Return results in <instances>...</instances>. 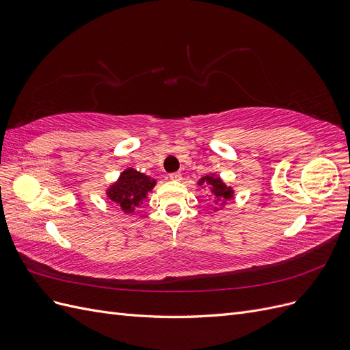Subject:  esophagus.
<instances>
[{
    "instance_id": "1",
    "label": "esophagus",
    "mask_w": 350,
    "mask_h": 350,
    "mask_svg": "<svg viewBox=\"0 0 350 350\" xmlns=\"http://www.w3.org/2000/svg\"><path fill=\"white\" fill-rule=\"evenodd\" d=\"M169 178H171L172 179V181H181V179H183V175L181 174H178V172H174V174H171V175H169Z\"/></svg>"
}]
</instances>
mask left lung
I'll return each mask as SVG.
<instances>
[{
  "mask_svg": "<svg viewBox=\"0 0 350 350\" xmlns=\"http://www.w3.org/2000/svg\"><path fill=\"white\" fill-rule=\"evenodd\" d=\"M197 184L200 187L207 185L211 191V196L215 197V203L217 204L220 203L221 206H225L230 198H234V189H232V187H228L216 174H210L200 178V181ZM215 210H217V207H215Z\"/></svg>",
  "mask_w": 350,
  "mask_h": 350,
  "instance_id": "left-lung-1",
  "label": "left lung"
}]
</instances>
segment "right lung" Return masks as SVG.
<instances>
[{
    "label": "right lung",
    "mask_w": 350,
    "mask_h": 350,
    "mask_svg": "<svg viewBox=\"0 0 350 350\" xmlns=\"http://www.w3.org/2000/svg\"><path fill=\"white\" fill-rule=\"evenodd\" d=\"M154 185L156 179L135 171L134 167H126L118 179L107 188V197L124 213H134Z\"/></svg>",
    "instance_id": "obj_1"
}]
</instances>
